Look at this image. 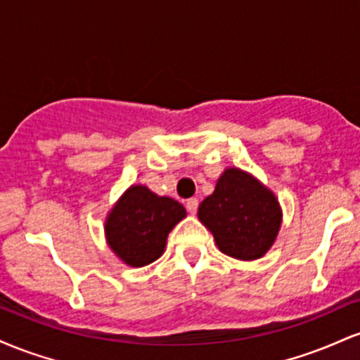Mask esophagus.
<instances>
[{
	"label": "esophagus",
	"instance_id": "34e87169",
	"mask_svg": "<svg viewBox=\"0 0 360 360\" xmlns=\"http://www.w3.org/2000/svg\"><path fill=\"white\" fill-rule=\"evenodd\" d=\"M198 205H200V201H198L196 198H189V200L186 201V208H188V212L191 213V214L196 213V210H198Z\"/></svg>",
	"mask_w": 360,
	"mask_h": 360
}]
</instances>
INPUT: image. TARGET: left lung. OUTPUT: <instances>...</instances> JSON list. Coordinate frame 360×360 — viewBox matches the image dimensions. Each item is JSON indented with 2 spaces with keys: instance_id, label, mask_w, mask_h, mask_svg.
Masks as SVG:
<instances>
[{
  "instance_id": "left-lung-1",
  "label": "left lung",
  "mask_w": 360,
  "mask_h": 360,
  "mask_svg": "<svg viewBox=\"0 0 360 360\" xmlns=\"http://www.w3.org/2000/svg\"><path fill=\"white\" fill-rule=\"evenodd\" d=\"M198 218L223 254L240 260L262 257L281 229L278 198L249 172L225 169L214 191L201 201Z\"/></svg>"
}]
</instances>
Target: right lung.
Wrapping results in <instances>:
<instances>
[{"label": "right lung", "mask_w": 360, "mask_h": 360, "mask_svg": "<svg viewBox=\"0 0 360 360\" xmlns=\"http://www.w3.org/2000/svg\"><path fill=\"white\" fill-rule=\"evenodd\" d=\"M184 217L179 201L157 196L147 186H130L106 218V242L128 266H147L162 255L169 232Z\"/></svg>", "instance_id": "1"}]
</instances>
